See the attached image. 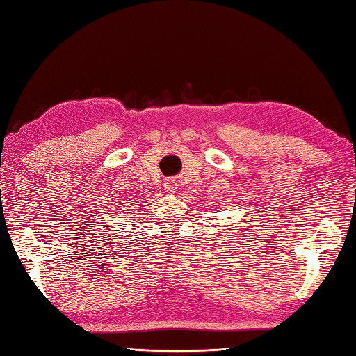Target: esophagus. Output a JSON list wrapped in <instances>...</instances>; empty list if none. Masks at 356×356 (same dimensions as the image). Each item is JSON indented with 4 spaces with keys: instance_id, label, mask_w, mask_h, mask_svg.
Wrapping results in <instances>:
<instances>
[{
    "instance_id": "obj_1",
    "label": "esophagus",
    "mask_w": 356,
    "mask_h": 356,
    "mask_svg": "<svg viewBox=\"0 0 356 356\" xmlns=\"http://www.w3.org/2000/svg\"><path fill=\"white\" fill-rule=\"evenodd\" d=\"M168 188H170V190H172V188H174V184H170V185H168Z\"/></svg>"
}]
</instances>
